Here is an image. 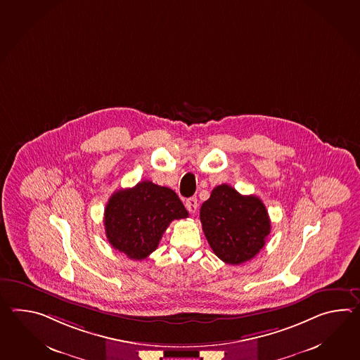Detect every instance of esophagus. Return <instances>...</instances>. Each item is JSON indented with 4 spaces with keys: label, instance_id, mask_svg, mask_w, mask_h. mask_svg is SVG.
I'll return each instance as SVG.
<instances>
[{
    "label": "esophagus",
    "instance_id": "34e87169",
    "mask_svg": "<svg viewBox=\"0 0 360 360\" xmlns=\"http://www.w3.org/2000/svg\"><path fill=\"white\" fill-rule=\"evenodd\" d=\"M198 199L196 198H190V199L186 200V208L190 212V213H195L198 210Z\"/></svg>",
    "mask_w": 360,
    "mask_h": 360
}]
</instances>
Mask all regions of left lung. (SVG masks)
<instances>
[{
  "mask_svg": "<svg viewBox=\"0 0 360 360\" xmlns=\"http://www.w3.org/2000/svg\"><path fill=\"white\" fill-rule=\"evenodd\" d=\"M200 221L209 245L219 259L240 264L264 248L271 222L259 198L240 195L229 184H219L202 202Z\"/></svg>",
  "mask_w": 360,
  "mask_h": 360,
  "instance_id": "obj_1",
  "label": "left lung"
}]
</instances>
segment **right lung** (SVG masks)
I'll return each instance as SVG.
<instances>
[{"label": "right lung", "instance_id": "add662e5", "mask_svg": "<svg viewBox=\"0 0 360 360\" xmlns=\"http://www.w3.org/2000/svg\"><path fill=\"white\" fill-rule=\"evenodd\" d=\"M187 217L176 192L143 181L110 198L104 209L105 236L116 250L142 261L158 248L172 221Z\"/></svg>", "mask_w": 360, "mask_h": 360}]
</instances>
